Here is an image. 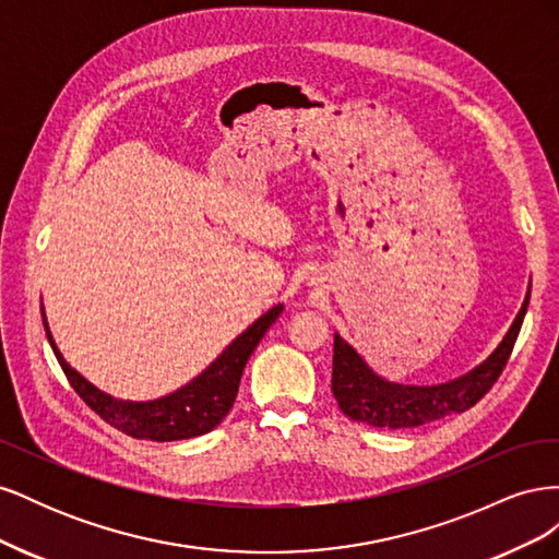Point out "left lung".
Segmentation results:
<instances>
[{
	"label": "left lung",
	"instance_id": "obj_1",
	"mask_svg": "<svg viewBox=\"0 0 559 559\" xmlns=\"http://www.w3.org/2000/svg\"><path fill=\"white\" fill-rule=\"evenodd\" d=\"M527 306L530 296L524 298L513 326L492 357L464 378L436 386H403L378 378L359 354L341 335H335L331 378L333 396L349 419L380 429H408L454 413H464L495 386L501 370L509 364Z\"/></svg>",
	"mask_w": 559,
	"mask_h": 559
}]
</instances>
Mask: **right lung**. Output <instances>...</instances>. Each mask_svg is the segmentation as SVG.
I'll list each match as a JSON object with an SVG mask.
<instances>
[{
	"mask_svg": "<svg viewBox=\"0 0 559 559\" xmlns=\"http://www.w3.org/2000/svg\"><path fill=\"white\" fill-rule=\"evenodd\" d=\"M282 314V306L267 310L259 317L253 324L235 337L226 352H222L205 373L198 376L193 382L181 386L179 392L148 401V403H130V401H116L107 394L99 392L91 382L83 380L76 370L67 366L62 354L58 352L53 337L46 326V337L50 347H53L56 359L62 368V373L74 386V392L83 399L91 411L103 417L107 425L123 431L140 441H183V438H195L207 433L218 427L228 411L233 408L235 396H238L242 370L257 349L265 331L275 324V319ZM46 324V319H44Z\"/></svg>",
	"mask_w": 559,
	"mask_h": 559,
	"instance_id": "1",
	"label": "right lung"
}]
</instances>
